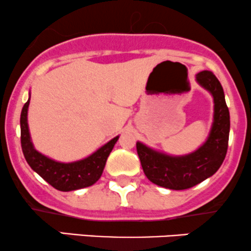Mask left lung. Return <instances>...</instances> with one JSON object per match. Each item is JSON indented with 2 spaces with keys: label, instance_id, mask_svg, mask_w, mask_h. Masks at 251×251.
Masks as SVG:
<instances>
[{
  "label": "left lung",
  "instance_id": "1",
  "mask_svg": "<svg viewBox=\"0 0 251 251\" xmlns=\"http://www.w3.org/2000/svg\"><path fill=\"white\" fill-rule=\"evenodd\" d=\"M196 80L214 98V122L206 142L185 155H169L137 142L144 174L152 183L171 190H185L211 177L226 158L230 114L223 87L212 72L203 71Z\"/></svg>",
  "mask_w": 251,
  "mask_h": 251
}]
</instances>
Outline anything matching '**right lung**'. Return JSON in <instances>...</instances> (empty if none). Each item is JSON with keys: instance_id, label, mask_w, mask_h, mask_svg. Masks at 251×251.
Wrapping results in <instances>:
<instances>
[{"instance_id": "obj_1", "label": "right lung", "mask_w": 251, "mask_h": 251, "mask_svg": "<svg viewBox=\"0 0 251 251\" xmlns=\"http://www.w3.org/2000/svg\"><path fill=\"white\" fill-rule=\"evenodd\" d=\"M29 100L30 98L22 108L20 124H21L22 152L30 168L53 188L60 191H73V190L93 185L101 177L106 160L116 145L117 140L119 139V135L81 160L72 163L55 162L36 151L31 143L27 120Z\"/></svg>"}]
</instances>
